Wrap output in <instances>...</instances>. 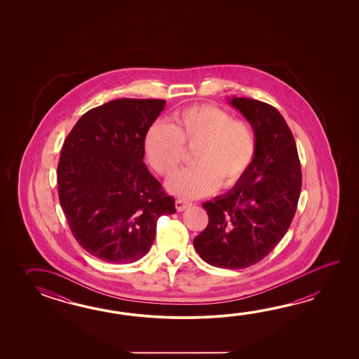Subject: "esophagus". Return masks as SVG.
I'll list each match as a JSON object with an SVG mask.
<instances>
[{"label":"esophagus","mask_w":359,"mask_h":359,"mask_svg":"<svg viewBox=\"0 0 359 359\" xmlns=\"http://www.w3.org/2000/svg\"><path fill=\"white\" fill-rule=\"evenodd\" d=\"M192 205L190 201L184 200V198H177L176 200V209L178 212H182L184 209H187L189 206Z\"/></svg>","instance_id":"obj_1"}]
</instances>
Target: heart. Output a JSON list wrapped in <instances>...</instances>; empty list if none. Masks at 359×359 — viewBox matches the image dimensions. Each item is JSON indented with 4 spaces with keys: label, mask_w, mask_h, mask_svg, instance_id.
<instances>
[{
    "label": "heart",
    "mask_w": 359,
    "mask_h": 359,
    "mask_svg": "<svg viewBox=\"0 0 359 359\" xmlns=\"http://www.w3.org/2000/svg\"><path fill=\"white\" fill-rule=\"evenodd\" d=\"M145 154L161 176H172L181 165L186 149H195L191 161L167 182L172 194L183 198L205 196L240 182L257 153L252 126L236 121L219 107L198 105L177 111L172 123L154 122L146 132Z\"/></svg>",
    "instance_id": "obj_1"
}]
</instances>
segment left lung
<instances>
[{
  "mask_svg": "<svg viewBox=\"0 0 359 359\" xmlns=\"http://www.w3.org/2000/svg\"><path fill=\"white\" fill-rule=\"evenodd\" d=\"M229 104L252 124L257 153L240 182L203 204L209 223L194 246L214 267L241 269L267 257L287 232L302 172L294 136L276 107L246 97H233Z\"/></svg>",
  "mask_w": 359,
  "mask_h": 359,
  "instance_id": "8db88e82",
  "label": "left lung"
}]
</instances>
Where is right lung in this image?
Instances as JSON below:
<instances>
[{"label":"right lung","instance_id":"obj_1","mask_svg":"<svg viewBox=\"0 0 359 359\" xmlns=\"http://www.w3.org/2000/svg\"><path fill=\"white\" fill-rule=\"evenodd\" d=\"M164 100L118 99L81 116L61 149L59 200L78 244L93 257L133 263L150 250L175 198L144 163V140Z\"/></svg>","mask_w":359,"mask_h":359}]
</instances>
